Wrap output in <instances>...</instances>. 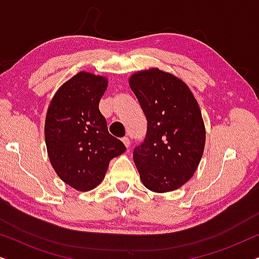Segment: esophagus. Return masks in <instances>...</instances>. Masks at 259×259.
<instances>
[{"label": "esophagus", "mask_w": 259, "mask_h": 259, "mask_svg": "<svg viewBox=\"0 0 259 259\" xmlns=\"http://www.w3.org/2000/svg\"><path fill=\"white\" fill-rule=\"evenodd\" d=\"M122 143L123 144H125V146L127 147V148H128L130 147V145H131V140L128 139V138H127V137H125V138H122Z\"/></svg>", "instance_id": "1"}]
</instances>
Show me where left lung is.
<instances>
[{
	"label": "left lung",
	"mask_w": 259,
	"mask_h": 259,
	"mask_svg": "<svg viewBox=\"0 0 259 259\" xmlns=\"http://www.w3.org/2000/svg\"><path fill=\"white\" fill-rule=\"evenodd\" d=\"M128 81L147 119L134 164L145 187L171 192L192 178L203 157L206 132L199 105L182 79L159 68L140 70Z\"/></svg>",
	"instance_id": "left-lung-1"
}]
</instances>
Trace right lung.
<instances>
[{
    "mask_svg": "<svg viewBox=\"0 0 259 259\" xmlns=\"http://www.w3.org/2000/svg\"><path fill=\"white\" fill-rule=\"evenodd\" d=\"M107 86V77L77 73L56 91L46 115L45 140L53 168L63 183L81 192L97 187L109 161L126 151L108 133L99 109Z\"/></svg>",
    "mask_w": 259,
    "mask_h": 259,
    "instance_id": "1",
    "label": "right lung"
}]
</instances>
